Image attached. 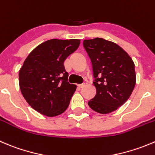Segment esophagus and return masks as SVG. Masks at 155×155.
I'll use <instances>...</instances> for the list:
<instances>
[{"mask_svg":"<svg viewBox=\"0 0 155 155\" xmlns=\"http://www.w3.org/2000/svg\"><path fill=\"white\" fill-rule=\"evenodd\" d=\"M85 83L79 84V85H78V87H79V88H83V87L85 86Z\"/></svg>","mask_w":155,"mask_h":155,"instance_id":"1","label":"esophagus"}]
</instances>
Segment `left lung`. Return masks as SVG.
I'll return each mask as SVG.
<instances>
[{"label": "left lung", "mask_w": 155, "mask_h": 155, "mask_svg": "<svg viewBox=\"0 0 155 155\" xmlns=\"http://www.w3.org/2000/svg\"><path fill=\"white\" fill-rule=\"evenodd\" d=\"M83 46L96 78V94L88 104L99 114H110L122 106L134 89V62L118 45L102 38L84 40Z\"/></svg>", "instance_id": "left-lung-1"}]
</instances>
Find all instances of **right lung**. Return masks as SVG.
Here are the masks:
<instances>
[{
    "label": "right lung",
    "instance_id": "1",
    "mask_svg": "<svg viewBox=\"0 0 155 155\" xmlns=\"http://www.w3.org/2000/svg\"><path fill=\"white\" fill-rule=\"evenodd\" d=\"M80 45L79 39L48 40L28 55L19 70V88L28 104L47 117L68 107L76 85L67 82L64 61Z\"/></svg>",
    "mask_w": 155,
    "mask_h": 155
}]
</instances>
